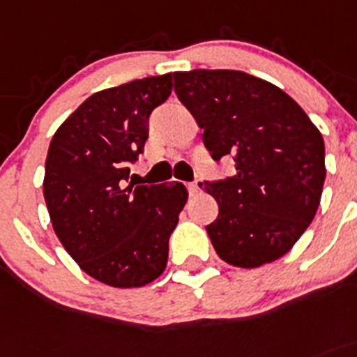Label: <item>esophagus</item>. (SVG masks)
Returning <instances> with one entry per match:
<instances>
[{
	"mask_svg": "<svg viewBox=\"0 0 357 357\" xmlns=\"http://www.w3.org/2000/svg\"><path fill=\"white\" fill-rule=\"evenodd\" d=\"M199 185H197V181H194V183H188V192H190V195H192V197H195V195L199 194Z\"/></svg>",
	"mask_w": 357,
	"mask_h": 357,
	"instance_id": "esophagus-1",
	"label": "esophagus"
}]
</instances>
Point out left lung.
I'll use <instances>...</instances> for the list:
<instances>
[{
    "mask_svg": "<svg viewBox=\"0 0 357 357\" xmlns=\"http://www.w3.org/2000/svg\"><path fill=\"white\" fill-rule=\"evenodd\" d=\"M174 89L211 158L232 156L236 174L199 183L218 201L206 227L220 259L259 268L285 255L306 231L326 179L324 141L285 91L239 70L174 72Z\"/></svg>",
    "mask_w": 357,
    "mask_h": 357,
    "instance_id": "obj_1",
    "label": "left lung"
}]
</instances>
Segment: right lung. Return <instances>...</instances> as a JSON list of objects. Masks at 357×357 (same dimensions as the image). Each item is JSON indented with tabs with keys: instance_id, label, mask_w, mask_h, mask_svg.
Listing matches in <instances>:
<instances>
[{
	"instance_id": "right-lung-1",
	"label": "right lung",
	"mask_w": 357,
	"mask_h": 357,
	"mask_svg": "<svg viewBox=\"0 0 357 357\" xmlns=\"http://www.w3.org/2000/svg\"><path fill=\"white\" fill-rule=\"evenodd\" d=\"M171 91L165 73L95 93L49 146L43 197L56 236L82 271L112 287H142L162 275L188 199L179 181L128 185L149 116Z\"/></svg>"
}]
</instances>
